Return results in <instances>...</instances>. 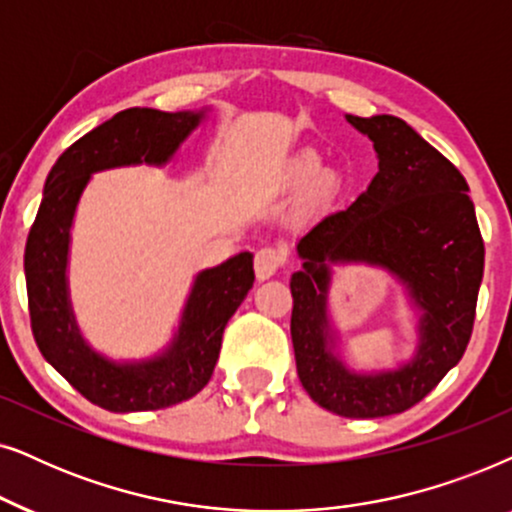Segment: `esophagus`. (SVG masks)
Here are the masks:
<instances>
[{
    "label": "esophagus",
    "instance_id": "esophagus-1",
    "mask_svg": "<svg viewBox=\"0 0 512 512\" xmlns=\"http://www.w3.org/2000/svg\"><path fill=\"white\" fill-rule=\"evenodd\" d=\"M283 262H285L283 250H278V248H262V250H257V255H255V276H257V281H267V278L274 276L276 271L283 267Z\"/></svg>",
    "mask_w": 512,
    "mask_h": 512
}]
</instances>
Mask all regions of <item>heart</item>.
<instances>
[{
    "label": "heart",
    "mask_w": 512,
    "mask_h": 512,
    "mask_svg": "<svg viewBox=\"0 0 512 512\" xmlns=\"http://www.w3.org/2000/svg\"><path fill=\"white\" fill-rule=\"evenodd\" d=\"M320 168H323V161H320L318 154L313 152H302L292 159L288 166L281 170V175L276 177L278 187H302L309 185L311 180H316Z\"/></svg>",
    "instance_id": "b5f03b06"
}]
</instances>
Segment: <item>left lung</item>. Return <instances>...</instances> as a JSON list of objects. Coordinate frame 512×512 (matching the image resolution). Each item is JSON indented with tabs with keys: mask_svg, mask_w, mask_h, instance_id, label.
<instances>
[{
	"mask_svg": "<svg viewBox=\"0 0 512 512\" xmlns=\"http://www.w3.org/2000/svg\"><path fill=\"white\" fill-rule=\"evenodd\" d=\"M346 121L372 140L379 170L349 208L327 213L297 241L290 278L297 374L313 403L349 419L400 414L459 363L473 332L485 271L475 206L463 175L403 119ZM363 263L404 285L418 318L413 356L391 371H353L329 313L335 266Z\"/></svg>",
	"mask_w": 512,
	"mask_h": 512,
	"instance_id": "8db88e82",
	"label": "left lung"
}]
</instances>
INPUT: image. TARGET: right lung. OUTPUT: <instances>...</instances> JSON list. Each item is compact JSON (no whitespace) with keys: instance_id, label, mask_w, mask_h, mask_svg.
Returning <instances> with one entry per match:
<instances>
[{"instance_id":"add662e5","label":"right lung","mask_w":512,"mask_h":512,"mask_svg":"<svg viewBox=\"0 0 512 512\" xmlns=\"http://www.w3.org/2000/svg\"><path fill=\"white\" fill-rule=\"evenodd\" d=\"M206 109L131 107L93 128L53 163L25 245L32 335L42 356L93 405L109 412L161 410L189 400L213 377L222 332L255 283L252 252L196 274L170 342L140 360H114L81 335L70 299V245L81 194L100 170L166 166L208 117Z\"/></svg>"}]
</instances>
